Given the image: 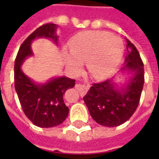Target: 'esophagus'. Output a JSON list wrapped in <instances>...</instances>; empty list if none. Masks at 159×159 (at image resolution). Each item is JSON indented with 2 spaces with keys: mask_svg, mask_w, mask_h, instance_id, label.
Masks as SVG:
<instances>
[{
  "mask_svg": "<svg viewBox=\"0 0 159 159\" xmlns=\"http://www.w3.org/2000/svg\"><path fill=\"white\" fill-rule=\"evenodd\" d=\"M76 89L80 91V94L81 95H85L89 91V85H81V84H76Z\"/></svg>",
  "mask_w": 159,
  "mask_h": 159,
  "instance_id": "obj_1",
  "label": "esophagus"
}]
</instances>
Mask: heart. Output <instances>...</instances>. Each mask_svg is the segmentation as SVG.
Wrapping results in <instances>:
<instances>
[{"label": "heart", "mask_w": 159, "mask_h": 159, "mask_svg": "<svg viewBox=\"0 0 159 159\" xmlns=\"http://www.w3.org/2000/svg\"><path fill=\"white\" fill-rule=\"evenodd\" d=\"M70 52H64L65 63L80 71L86 63L89 74L96 80L106 79L118 70L124 55V45L119 37L105 32L88 31L72 37Z\"/></svg>", "instance_id": "heart-1"}]
</instances>
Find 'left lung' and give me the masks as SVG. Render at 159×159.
Returning <instances> with one entry per match:
<instances>
[{"label": "left lung", "instance_id": "1", "mask_svg": "<svg viewBox=\"0 0 159 159\" xmlns=\"http://www.w3.org/2000/svg\"><path fill=\"white\" fill-rule=\"evenodd\" d=\"M125 66L121 71L132 76L124 87L107 80L95 83L83 97L91 117L99 125L113 127L125 123L137 109L144 84L143 63L134 45L126 39Z\"/></svg>", "mask_w": 159, "mask_h": 159}]
</instances>
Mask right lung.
<instances>
[{
    "label": "right lung",
    "mask_w": 159,
    "mask_h": 159,
    "mask_svg": "<svg viewBox=\"0 0 159 159\" xmlns=\"http://www.w3.org/2000/svg\"><path fill=\"white\" fill-rule=\"evenodd\" d=\"M57 25L46 24L30 34L19 48L14 66L15 89L24 113L34 125L43 128L60 125L67 118L69 108L64 103V95L75 86V80L57 77L44 84H37L23 72L21 67L24 61L34 55L33 40L48 38L57 44Z\"/></svg>",
    "instance_id": "obj_1"
}]
</instances>
